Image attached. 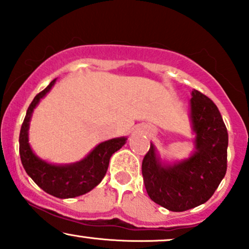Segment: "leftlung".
Returning <instances> with one entry per match:
<instances>
[{"label":"left lung","instance_id":"obj_1","mask_svg":"<svg viewBox=\"0 0 249 249\" xmlns=\"http://www.w3.org/2000/svg\"><path fill=\"white\" fill-rule=\"evenodd\" d=\"M191 118L196 151L190 159L164 166L151 144L142 164L148 196L173 212H184L206 202L227 170V128L216 105L198 90L192 91Z\"/></svg>","mask_w":249,"mask_h":249}]
</instances>
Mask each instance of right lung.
I'll use <instances>...</instances> for the list:
<instances>
[{
    "label": "right lung",
    "mask_w": 249,
    "mask_h": 249,
    "mask_svg": "<svg viewBox=\"0 0 249 249\" xmlns=\"http://www.w3.org/2000/svg\"><path fill=\"white\" fill-rule=\"evenodd\" d=\"M55 82L56 79H53L44 90L37 93L28 107L19 132V156L25 172L44 192L61 199L75 198L90 192L102 181L111 156L125 144L127 138H115L102 142L87 158L76 164L56 166L37 158L28 142L30 117L39 99L49 92Z\"/></svg>",
    "instance_id": "right-lung-1"
}]
</instances>
